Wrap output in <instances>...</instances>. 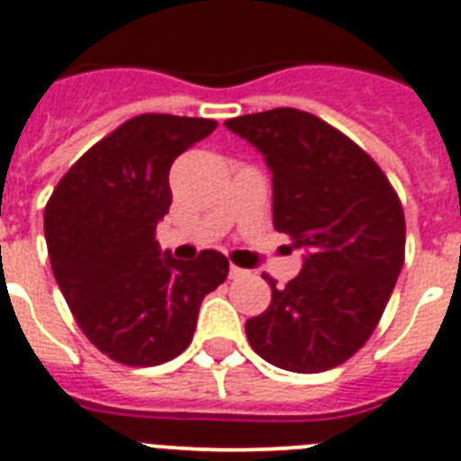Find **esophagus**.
I'll return each mask as SVG.
<instances>
[{
	"label": "esophagus",
	"mask_w": 461,
	"mask_h": 461,
	"mask_svg": "<svg viewBox=\"0 0 461 461\" xmlns=\"http://www.w3.org/2000/svg\"><path fill=\"white\" fill-rule=\"evenodd\" d=\"M228 276H230V278H242V276H248V271L240 267H235V264H230V271H228Z\"/></svg>",
	"instance_id": "34e87169"
}]
</instances>
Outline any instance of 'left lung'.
Here are the masks:
<instances>
[{
    "mask_svg": "<svg viewBox=\"0 0 461 461\" xmlns=\"http://www.w3.org/2000/svg\"><path fill=\"white\" fill-rule=\"evenodd\" d=\"M274 173V226L307 249L300 276L276 288L245 333L261 359L294 374L348 362L381 321L404 264V212L362 147L300 109L226 121Z\"/></svg>",
    "mask_w": 461,
    "mask_h": 461,
    "instance_id": "obj_1",
    "label": "left lung"
}]
</instances>
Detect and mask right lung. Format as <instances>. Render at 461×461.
<instances>
[{
	"label": "right lung",
	"mask_w": 461,
	"mask_h": 461,
	"mask_svg": "<svg viewBox=\"0 0 461 461\" xmlns=\"http://www.w3.org/2000/svg\"><path fill=\"white\" fill-rule=\"evenodd\" d=\"M219 126L213 119L140 113L64 173L44 207L51 271L85 338L126 366H157L193 342L204 294L228 259L161 257L157 223L171 207L173 159Z\"/></svg>",
	"instance_id": "right-lung-1"
}]
</instances>
